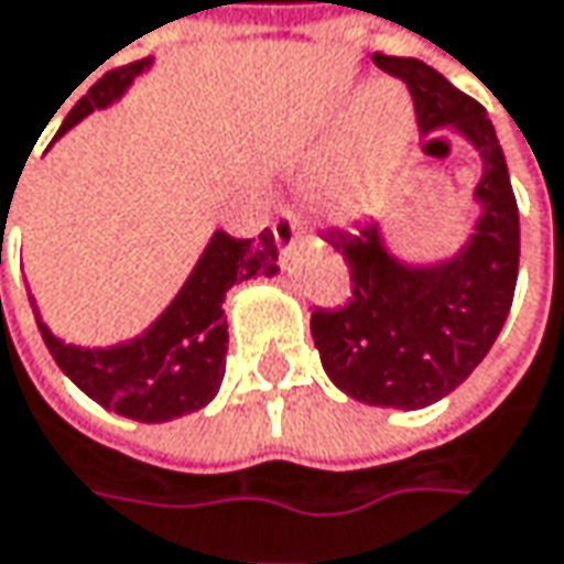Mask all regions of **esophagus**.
Listing matches in <instances>:
<instances>
[{
	"instance_id": "1",
	"label": "esophagus",
	"mask_w": 564,
	"mask_h": 564,
	"mask_svg": "<svg viewBox=\"0 0 564 564\" xmlns=\"http://www.w3.org/2000/svg\"><path fill=\"white\" fill-rule=\"evenodd\" d=\"M272 235H275V243H279L282 250H292L297 240L304 238V231H301V225H297V218L292 212H279V215H275Z\"/></svg>"
}]
</instances>
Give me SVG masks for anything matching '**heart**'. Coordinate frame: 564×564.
<instances>
[{
	"label": "heart",
	"instance_id": "obj_1",
	"mask_svg": "<svg viewBox=\"0 0 564 564\" xmlns=\"http://www.w3.org/2000/svg\"><path fill=\"white\" fill-rule=\"evenodd\" d=\"M412 135V110L403 91L375 85L358 107V129L346 149L317 174L314 189L336 221H352L378 203Z\"/></svg>",
	"mask_w": 564,
	"mask_h": 564
}]
</instances>
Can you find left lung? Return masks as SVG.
Here are the masks:
<instances>
[{
	"label": "left lung",
	"instance_id": "left-lung-1",
	"mask_svg": "<svg viewBox=\"0 0 564 564\" xmlns=\"http://www.w3.org/2000/svg\"><path fill=\"white\" fill-rule=\"evenodd\" d=\"M375 66L406 82L425 135L454 132L482 164L466 240L437 260L400 257L380 221L326 238L355 285L346 307L311 317L326 378L358 403L409 412L444 400L492 349L518 285L521 221L486 107L419 59L378 53Z\"/></svg>",
	"mask_w": 564,
	"mask_h": 564
}]
</instances>
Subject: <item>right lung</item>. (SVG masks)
Here are the masks:
<instances>
[{
	"mask_svg": "<svg viewBox=\"0 0 564 564\" xmlns=\"http://www.w3.org/2000/svg\"><path fill=\"white\" fill-rule=\"evenodd\" d=\"M152 66L155 59L149 56L98 78L88 95L66 113L56 139L78 127L88 113L107 110L127 98L132 82ZM272 275H279V247L269 228L250 240L212 231L209 243L203 247L196 267L189 269L171 304L139 336L113 346H75L59 339L43 324L34 295L28 297L53 361L82 393L132 422L158 425L189 415L215 400L228 355V321L221 307L225 295L238 282Z\"/></svg>",
	"mask_w": 564,
	"mask_h": 564,
	"instance_id": "1",
	"label": "right lung"
}]
</instances>
